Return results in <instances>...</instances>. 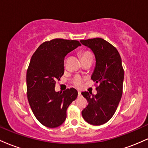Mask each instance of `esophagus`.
Here are the masks:
<instances>
[{"instance_id":"34e87169","label":"esophagus","mask_w":148,"mask_h":148,"mask_svg":"<svg viewBox=\"0 0 148 148\" xmlns=\"http://www.w3.org/2000/svg\"><path fill=\"white\" fill-rule=\"evenodd\" d=\"M81 92H80V91H79V92H78V96H79V97H80V96H81Z\"/></svg>"}]
</instances>
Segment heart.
<instances>
[{
  "label": "heart",
  "mask_w": 148,
  "mask_h": 148,
  "mask_svg": "<svg viewBox=\"0 0 148 148\" xmlns=\"http://www.w3.org/2000/svg\"><path fill=\"white\" fill-rule=\"evenodd\" d=\"M81 60L82 59L86 58H92V55L90 51H85L81 52ZM83 84V79H81L80 76H76V77L74 80V84L77 87H81V85Z\"/></svg>",
  "instance_id": "b5f03b06"
}]
</instances>
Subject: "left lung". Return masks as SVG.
I'll return each instance as SVG.
<instances>
[{"instance_id":"1","label":"left lung","mask_w":148,"mask_h":148,"mask_svg":"<svg viewBox=\"0 0 148 148\" xmlns=\"http://www.w3.org/2000/svg\"><path fill=\"white\" fill-rule=\"evenodd\" d=\"M80 42L94 53L96 64L91 79L99 84L95 95L81 92L88 102L82 116L89 124L101 125L113 117L121 99L124 80L121 57L116 48L102 38Z\"/></svg>"}]
</instances>
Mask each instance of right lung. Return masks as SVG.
<instances>
[{
    "label": "right lung",
    "instance_id": "add662e5",
    "mask_svg": "<svg viewBox=\"0 0 148 148\" xmlns=\"http://www.w3.org/2000/svg\"><path fill=\"white\" fill-rule=\"evenodd\" d=\"M81 45L77 40L53 39L42 43L30 59L27 69V97L33 114L44 126L62 125L67 109L76 99L78 92L68 88L56 92V81L64 74V57Z\"/></svg>",
    "mask_w": 148,
    "mask_h": 148
}]
</instances>
